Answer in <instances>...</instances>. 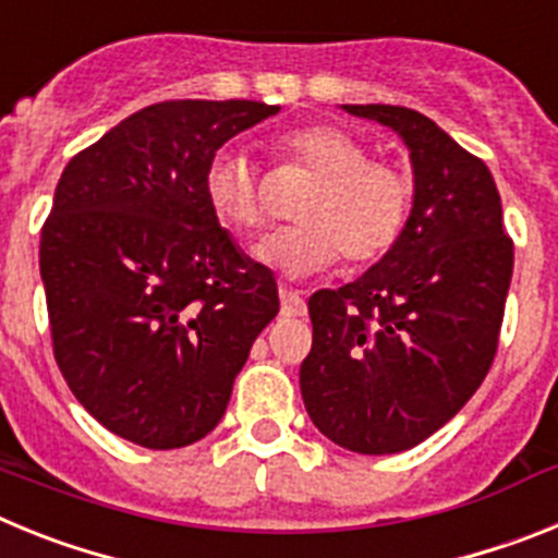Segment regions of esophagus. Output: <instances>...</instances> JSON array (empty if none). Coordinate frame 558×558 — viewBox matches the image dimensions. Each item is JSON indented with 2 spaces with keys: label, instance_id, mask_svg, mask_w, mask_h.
Masks as SVG:
<instances>
[{
  "label": "esophagus",
  "instance_id": "esophagus-1",
  "mask_svg": "<svg viewBox=\"0 0 558 558\" xmlns=\"http://www.w3.org/2000/svg\"><path fill=\"white\" fill-rule=\"evenodd\" d=\"M279 295H282V315H288V318H299V315L307 313L304 295L299 293V290L282 288L279 290Z\"/></svg>",
  "mask_w": 558,
  "mask_h": 558
}]
</instances>
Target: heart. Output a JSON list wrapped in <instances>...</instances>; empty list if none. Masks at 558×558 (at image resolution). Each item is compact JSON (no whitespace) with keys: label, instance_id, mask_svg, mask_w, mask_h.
<instances>
[{"label":"heart","instance_id":"heart-1","mask_svg":"<svg viewBox=\"0 0 558 558\" xmlns=\"http://www.w3.org/2000/svg\"><path fill=\"white\" fill-rule=\"evenodd\" d=\"M274 156L313 172L315 184L295 209L302 223L284 226L259 248L265 263L288 276H310L338 263L363 265L386 256L411 220L413 184L402 167L372 159V147L338 125H307L282 133ZM204 198L231 231L254 236L265 223L259 175L248 156L220 147L204 170Z\"/></svg>","mask_w":558,"mask_h":558}]
</instances>
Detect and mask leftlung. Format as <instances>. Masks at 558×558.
Masks as SVG:
<instances>
[{"label": "left lung", "instance_id": "obj_1", "mask_svg": "<svg viewBox=\"0 0 558 558\" xmlns=\"http://www.w3.org/2000/svg\"><path fill=\"white\" fill-rule=\"evenodd\" d=\"M405 140L413 209L397 245L338 290L310 295L313 349L302 397L313 425L363 456L416 447L489 374L514 270V243L489 167L425 113L343 106Z\"/></svg>", "mask_w": 558, "mask_h": 558}]
</instances>
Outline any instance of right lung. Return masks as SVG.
<instances>
[{
  "mask_svg": "<svg viewBox=\"0 0 558 558\" xmlns=\"http://www.w3.org/2000/svg\"><path fill=\"white\" fill-rule=\"evenodd\" d=\"M279 106L167 100L72 156L41 229L52 352L83 408L147 450L218 427L256 335L279 313L204 198L215 150Z\"/></svg>",
  "mask_w": 558,
  "mask_h": 558,
  "instance_id": "right-lung-1",
  "label": "right lung"
}]
</instances>
